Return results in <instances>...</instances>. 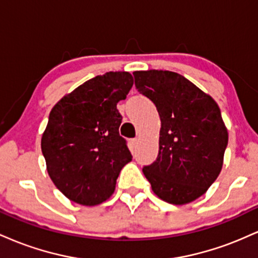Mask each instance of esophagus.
Masks as SVG:
<instances>
[{"label": "esophagus", "instance_id": "1", "mask_svg": "<svg viewBox=\"0 0 258 258\" xmlns=\"http://www.w3.org/2000/svg\"><path fill=\"white\" fill-rule=\"evenodd\" d=\"M138 142H139L138 138H133V139H132V146L136 148V147L138 146Z\"/></svg>", "mask_w": 258, "mask_h": 258}]
</instances>
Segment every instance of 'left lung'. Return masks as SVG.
I'll use <instances>...</instances> for the list:
<instances>
[{
	"instance_id": "obj_1",
	"label": "left lung",
	"mask_w": 258,
	"mask_h": 258,
	"mask_svg": "<svg viewBox=\"0 0 258 258\" xmlns=\"http://www.w3.org/2000/svg\"><path fill=\"white\" fill-rule=\"evenodd\" d=\"M138 92L158 109V158L143 173L160 199L188 204L205 194L220 174L228 132L217 103L188 79L166 70L135 72Z\"/></svg>"
}]
</instances>
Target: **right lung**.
<instances>
[{"instance_id": "right-lung-1", "label": "right lung", "mask_w": 258, "mask_h": 258, "mask_svg": "<svg viewBox=\"0 0 258 258\" xmlns=\"http://www.w3.org/2000/svg\"><path fill=\"white\" fill-rule=\"evenodd\" d=\"M132 85L126 72L98 75L49 112L41 149L53 183L74 203L93 206L109 199L120 171L132 160L116 109Z\"/></svg>"}]
</instances>
